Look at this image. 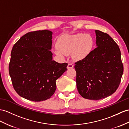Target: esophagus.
Listing matches in <instances>:
<instances>
[{
	"instance_id": "1",
	"label": "esophagus",
	"mask_w": 129,
	"mask_h": 129,
	"mask_svg": "<svg viewBox=\"0 0 129 129\" xmlns=\"http://www.w3.org/2000/svg\"><path fill=\"white\" fill-rule=\"evenodd\" d=\"M73 66H74V65L73 64H72V63H68V64L67 66V68L68 69L72 68L73 67Z\"/></svg>"
}]
</instances>
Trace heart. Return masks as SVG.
Here are the masks:
<instances>
[{"mask_svg": "<svg viewBox=\"0 0 129 129\" xmlns=\"http://www.w3.org/2000/svg\"><path fill=\"white\" fill-rule=\"evenodd\" d=\"M93 44L92 37L88 34L78 33L61 37L57 43V47L54 49L56 55L64 57L72 53L74 59L85 57L91 51Z\"/></svg>", "mask_w": 129, "mask_h": 129, "instance_id": "heart-1", "label": "heart"}]
</instances>
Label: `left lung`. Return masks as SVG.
Segmentation results:
<instances>
[{"instance_id": "1", "label": "left lung", "mask_w": 129, "mask_h": 129, "mask_svg": "<svg viewBox=\"0 0 129 129\" xmlns=\"http://www.w3.org/2000/svg\"><path fill=\"white\" fill-rule=\"evenodd\" d=\"M96 48L75 63L77 87L85 99L98 100L114 93L124 68L117 44L107 33L95 30Z\"/></svg>"}]
</instances>
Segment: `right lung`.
I'll list each match as a JSON object with an SVG mask.
<instances>
[{"instance_id":"obj_1","label":"right lung","mask_w":129,"mask_h":129,"mask_svg":"<svg viewBox=\"0 0 129 129\" xmlns=\"http://www.w3.org/2000/svg\"><path fill=\"white\" fill-rule=\"evenodd\" d=\"M52 32L48 30L26 33L16 43L9 66L12 85L18 95L34 102L50 99L56 80L67 70V63L52 60Z\"/></svg>"}]
</instances>
